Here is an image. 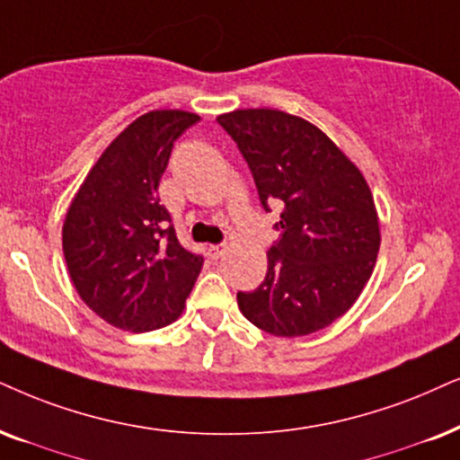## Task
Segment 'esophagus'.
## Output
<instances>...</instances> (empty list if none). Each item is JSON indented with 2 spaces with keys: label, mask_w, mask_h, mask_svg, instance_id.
<instances>
[{
  "label": "esophagus",
  "mask_w": 460,
  "mask_h": 460,
  "mask_svg": "<svg viewBox=\"0 0 460 460\" xmlns=\"http://www.w3.org/2000/svg\"><path fill=\"white\" fill-rule=\"evenodd\" d=\"M223 252H225V243H212V246L208 248V254H210V259H218Z\"/></svg>",
  "instance_id": "obj_1"
}]
</instances>
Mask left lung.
Instances as JSON below:
<instances>
[{"mask_svg":"<svg viewBox=\"0 0 460 460\" xmlns=\"http://www.w3.org/2000/svg\"><path fill=\"white\" fill-rule=\"evenodd\" d=\"M218 125L237 144L261 206L282 208L267 276L237 305L278 337L321 331L350 310L374 271L380 226L360 172L324 133L280 110H235Z\"/></svg>","mask_w":460,"mask_h":460,"instance_id":"obj_1","label":"left lung"}]
</instances>
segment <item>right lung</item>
<instances>
[{
	"label": "right lung",
	"mask_w": 460,
	"mask_h": 460,
	"mask_svg": "<svg viewBox=\"0 0 460 460\" xmlns=\"http://www.w3.org/2000/svg\"><path fill=\"white\" fill-rule=\"evenodd\" d=\"M199 116L155 110L100 156L63 225V254L78 295L114 327L146 333L176 321L203 257L178 242L159 182L173 142Z\"/></svg>",
	"instance_id": "right-lung-1"
}]
</instances>
